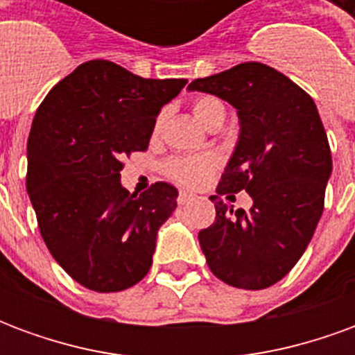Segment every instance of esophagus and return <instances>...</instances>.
Masks as SVG:
<instances>
[{"label":"esophagus","instance_id":"34e87169","mask_svg":"<svg viewBox=\"0 0 355 355\" xmlns=\"http://www.w3.org/2000/svg\"><path fill=\"white\" fill-rule=\"evenodd\" d=\"M192 200H193V196L188 192H180L177 198L178 205H184V203H188V201H192Z\"/></svg>","mask_w":355,"mask_h":355}]
</instances>
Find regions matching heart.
I'll return each mask as SVG.
<instances>
[{
	"label": "heart",
	"mask_w": 355,
	"mask_h": 355,
	"mask_svg": "<svg viewBox=\"0 0 355 355\" xmlns=\"http://www.w3.org/2000/svg\"><path fill=\"white\" fill-rule=\"evenodd\" d=\"M193 116L200 119L205 127H211L218 117H224V104L215 96H200L192 104ZM163 121H165V110L159 112V116L155 117L154 135L162 131ZM218 165L216 155L213 154H201V155H177L171 157L165 163V175L182 186H198L211 175V171Z\"/></svg>",
	"instance_id": "heart-1"
}]
</instances>
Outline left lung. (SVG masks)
Segmentation results:
<instances>
[{"label":"left lung","mask_w":355,"mask_h":355,"mask_svg":"<svg viewBox=\"0 0 355 355\" xmlns=\"http://www.w3.org/2000/svg\"><path fill=\"white\" fill-rule=\"evenodd\" d=\"M190 91L220 96L238 110V146L216 186L215 223L200 232L211 272L238 289H266L289 274L312 239L333 171L327 132L312 96L261 62L193 80ZM245 189L249 211L220 195Z\"/></svg>","instance_id":"obj_1"}]
</instances>
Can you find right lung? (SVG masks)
I'll return each mask as SVG.
<instances>
[{"mask_svg": "<svg viewBox=\"0 0 355 355\" xmlns=\"http://www.w3.org/2000/svg\"><path fill=\"white\" fill-rule=\"evenodd\" d=\"M186 83L89 60L58 81L35 112L28 196L53 259L87 289H129L152 266L177 188L155 182L137 196L121 186L119 173L123 157L148 150L159 110Z\"/></svg>", "mask_w": 355, "mask_h": 355, "instance_id": "obj_1", "label": "right lung"}]
</instances>
